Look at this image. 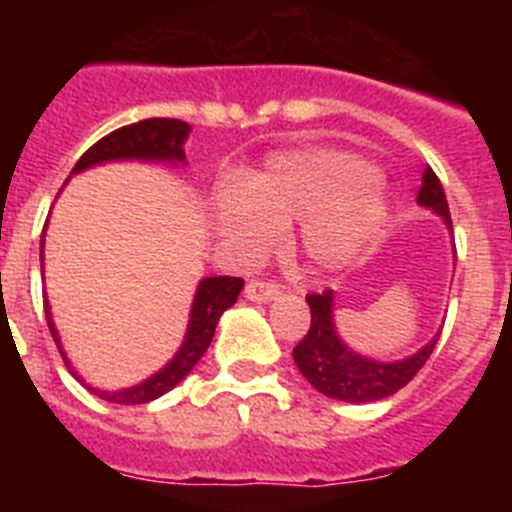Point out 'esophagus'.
I'll return each instance as SVG.
<instances>
[{
    "label": "esophagus",
    "mask_w": 512,
    "mask_h": 512,
    "mask_svg": "<svg viewBox=\"0 0 512 512\" xmlns=\"http://www.w3.org/2000/svg\"><path fill=\"white\" fill-rule=\"evenodd\" d=\"M279 295H282V289H279V284L274 282H259V279H251V282L246 284V297L251 302H271V300H277Z\"/></svg>",
    "instance_id": "1"
}]
</instances>
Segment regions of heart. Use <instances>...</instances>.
I'll use <instances>...</instances> for the list:
<instances>
[{
    "instance_id": "heart-1",
    "label": "heart",
    "mask_w": 512,
    "mask_h": 512,
    "mask_svg": "<svg viewBox=\"0 0 512 512\" xmlns=\"http://www.w3.org/2000/svg\"><path fill=\"white\" fill-rule=\"evenodd\" d=\"M212 220L225 246L256 259L300 220L297 248L318 271L359 259L390 220L384 179L364 156L341 148H295L269 156L241 187L215 194Z\"/></svg>"
}]
</instances>
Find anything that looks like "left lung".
<instances>
[{
  "label": "left lung",
  "instance_id": "1",
  "mask_svg": "<svg viewBox=\"0 0 512 512\" xmlns=\"http://www.w3.org/2000/svg\"><path fill=\"white\" fill-rule=\"evenodd\" d=\"M418 205L425 210H433L451 230L449 202L443 194L438 176L433 169L423 171V184L418 189ZM456 256V251H454ZM310 305V330L295 346L297 369L302 377L323 392L325 397L343 402H377L384 397L395 395L402 390L415 374L423 369L428 356L436 348V338L425 343L420 351L400 361H377L369 356H361L346 346L338 336L336 323H333V289H325L323 295H307Z\"/></svg>",
  "mask_w": 512,
  "mask_h": 512
}]
</instances>
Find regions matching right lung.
<instances>
[{
  "instance_id": "add662e5",
  "label": "right lung",
  "mask_w": 512,
  "mask_h": 512,
  "mask_svg": "<svg viewBox=\"0 0 512 512\" xmlns=\"http://www.w3.org/2000/svg\"><path fill=\"white\" fill-rule=\"evenodd\" d=\"M189 125L182 120H174V117H148V120L133 122V125H125V128L112 130L110 135H104L102 140H97L92 148H89L84 156L76 161L74 171L71 174H79L84 169H92V166L107 164V161H164V164H184V140L189 135ZM40 251H43V241H40ZM40 264H43V253H40ZM243 289L241 277H205L194 292L192 310H189V325L187 336H184L182 346L174 354V359L156 372L153 377H148L146 382L128 387V390H97V387H89L87 390L92 395L102 397L107 402H115V405H143V402H151L156 397L166 395L169 390H174L176 384L182 382L189 372L194 369V364L202 359V354L210 346L212 336H215V325L220 320L225 310L230 305H235L238 295ZM45 320H48V328H51V336L56 341L58 351H61L63 361L71 369L69 359L63 354L61 338H58V330L53 325L51 318V305L45 300ZM76 379L84 384V379L71 369Z\"/></svg>"
}]
</instances>
